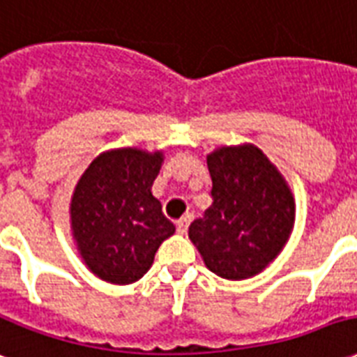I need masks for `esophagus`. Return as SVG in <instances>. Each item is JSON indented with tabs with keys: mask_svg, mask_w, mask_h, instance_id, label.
Listing matches in <instances>:
<instances>
[{
	"mask_svg": "<svg viewBox=\"0 0 357 357\" xmlns=\"http://www.w3.org/2000/svg\"><path fill=\"white\" fill-rule=\"evenodd\" d=\"M191 219H192V213H185L183 218L178 219V223H176V229H178L179 234H185L187 227H189V223H191Z\"/></svg>",
	"mask_w": 357,
	"mask_h": 357,
	"instance_id": "1",
	"label": "esophagus"
}]
</instances>
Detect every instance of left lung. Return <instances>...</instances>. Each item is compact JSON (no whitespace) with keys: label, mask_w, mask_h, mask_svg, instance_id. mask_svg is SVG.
I'll use <instances>...</instances> for the list:
<instances>
[{"label":"left lung","mask_w":357,"mask_h":357,"mask_svg":"<svg viewBox=\"0 0 357 357\" xmlns=\"http://www.w3.org/2000/svg\"><path fill=\"white\" fill-rule=\"evenodd\" d=\"M212 204L189 227L206 266L221 278L259 274L286 245L295 202L286 179L252 144L219 147L206 158Z\"/></svg>","instance_id":"8db88e82"}]
</instances>
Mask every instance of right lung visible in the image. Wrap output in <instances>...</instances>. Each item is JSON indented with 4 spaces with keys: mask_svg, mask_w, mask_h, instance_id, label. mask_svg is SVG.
Wrapping results in <instances>:
<instances>
[{
    "mask_svg": "<svg viewBox=\"0 0 357 357\" xmlns=\"http://www.w3.org/2000/svg\"><path fill=\"white\" fill-rule=\"evenodd\" d=\"M162 153L123 147L102 153L71 197L73 238L84 265L112 284H132L153 265L158 245L176 232L151 187Z\"/></svg>",
    "mask_w": 357,
    "mask_h": 357,
    "instance_id": "1",
    "label": "right lung"
}]
</instances>
